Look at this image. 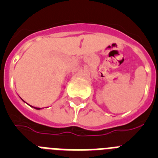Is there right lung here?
Listing matches in <instances>:
<instances>
[{
  "label": "right lung",
  "mask_w": 158,
  "mask_h": 158,
  "mask_svg": "<svg viewBox=\"0 0 158 158\" xmlns=\"http://www.w3.org/2000/svg\"><path fill=\"white\" fill-rule=\"evenodd\" d=\"M34 107V108H35V109H37V110H40V109H41L40 107Z\"/></svg>",
  "instance_id": "obj_1"
}]
</instances>
